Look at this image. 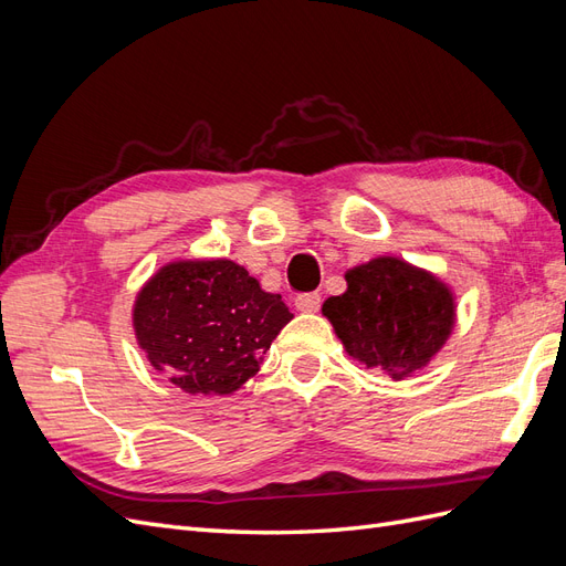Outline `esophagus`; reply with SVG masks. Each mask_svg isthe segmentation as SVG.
<instances>
[{
    "mask_svg": "<svg viewBox=\"0 0 566 566\" xmlns=\"http://www.w3.org/2000/svg\"><path fill=\"white\" fill-rule=\"evenodd\" d=\"M295 306H297L300 312L314 314V312H318V306H321V295H318V293H304V295H297V297H295Z\"/></svg>",
    "mask_w": 566,
    "mask_h": 566,
    "instance_id": "1",
    "label": "esophagus"
}]
</instances>
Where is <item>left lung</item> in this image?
<instances>
[{
  "label": "left lung",
  "instance_id": "8db88e82",
  "mask_svg": "<svg viewBox=\"0 0 566 566\" xmlns=\"http://www.w3.org/2000/svg\"><path fill=\"white\" fill-rule=\"evenodd\" d=\"M347 290L323 302L347 354L391 380L424 368L455 323L453 293L430 271L378 256L345 273Z\"/></svg>",
  "mask_w": 566,
  "mask_h": 566
}]
</instances>
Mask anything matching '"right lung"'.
<instances>
[{"instance_id":"1","label":"right lung","mask_w":566,"mask_h":566,"mask_svg":"<svg viewBox=\"0 0 566 566\" xmlns=\"http://www.w3.org/2000/svg\"><path fill=\"white\" fill-rule=\"evenodd\" d=\"M134 333L150 366L188 394H231L260 370L293 318L231 260L165 264L136 295Z\"/></svg>"}]
</instances>
